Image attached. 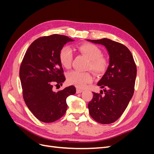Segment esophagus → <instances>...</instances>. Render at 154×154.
I'll list each match as a JSON object with an SVG mask.
<instances>
[{"label":"esophagus","mask_w":154,"mask_h":154,"mask_svg":"<svg viewBox=\"0 0 154 154\" xmlns=\"http://www.w3.org/2000/svg\"><path fill=\"white\" fill-rule=\"evenodd\" d=\"M83 91V89H81V88H76V93L78 94V93H81Z\"/></svg>","instance_id":"esophagus-1"}]
</instances>
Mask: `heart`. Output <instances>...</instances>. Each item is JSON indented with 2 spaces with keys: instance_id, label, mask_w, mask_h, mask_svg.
Segmentation results:
<instances>
[{
  "instance_id": "obj_1",
  "label": "heart",
  "mask_w": 154,
  "mask_h": 154,
  "mask_svg": "<svg viewBox=\"0 0 154 154\" xmlns=\"http://www.w3.org/2000/svg\"><path fill=\"white\" fill-rule=\"evenodd\" d=\"M76 51L79 54L88 59L87 68L92 70L96 74L99 75L103 74L108 69L109 64L108 60L102 56V51L97 46L85 43L77 46ZM59 59L64 68L69 69L71 67L73 59L71 49L69 47L62 48L59 54ZM67 79L70 84L80 88H84L88 83L93 81L94 78L89 72L73 71L67 74Z\"/></svg>"
}]
</instances>
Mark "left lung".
Wrapping results in <instances>:
<instances>
[{
  "mask_svg": "<svg viewBox=\"0 0 154 154\" xmlns=\"http://www.w3.org/2000/svg\"><path fill=\"white\" fill-rule=\"evenodd\" d=\"M87 40L103 45L109 54V67L97 84L104 88L103 92H92L88 108L96 122L110 124L120 118L132 97L136 65L131 52L122 44L108 38Z\"/></svg>",
  "mask_w": 154,
  "mask_h": 154,
  "instance_id": "8db88e82",
  "label": "left lung"
}]
</instances>
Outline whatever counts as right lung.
I'll return each mask as SVG.
<instances>
[{
  "instance_id": "obj_1",
  "label": "right lung",
  "mask_w": 154,
  "mask_h": 154,
  "mask_svg": "<svg viewBox=\"0 0 154 154\" xmlns=\"http://www.w3.org/2000/svg\"><path fill=\"white\" fill-rule=\"evenodd\" d=\"M74 41L67 36L52 35L35 40L26 51L19 71L23 98L35 117L44 123L55 122L66 113L67 97L76 93L73 85L54 92L53 84L66 80L59 54Z\"/></svg>"
}]
</instances>
